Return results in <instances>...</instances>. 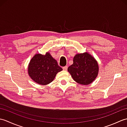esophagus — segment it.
Listing matches in <instances>:
<instances>
[{
  "mask_svg": "<svg viewBox=\"0 0 127 127\" xmlns=\"http://www.w3.org/2000/svg\"><path fill=\"white\" fill-rule=\"evenodd\" d=\"M67 69H68V66H65L63 67V69L64 70H65V71L67 70Z\"/></svg>",
  "mask_w": 127,
  "mask_h": 127,
  "instance_id": "1",
  "label": "esophagus"
}]
</instances>
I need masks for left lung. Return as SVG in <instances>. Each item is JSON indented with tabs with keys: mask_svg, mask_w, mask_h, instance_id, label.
I'll return each instance as SVG.
<instances>
[{
	"mask_svg": "<svg viewBox=\"0 0 127 127\" xmlns=\"http://www.w3.org/2000/svg\"><path fill=\"white\" fill-rule=\"evenodd\" d=\"M68 71L75 82L83 85L93 82L98 75L99 65L96 59L88 52L77 53L73 58V64Z\"/></svg>",
	"mask_w": 127,
	"mask_h": 127,
	"instance_id": "1",
	"label": "left lung"
}]
</instances>
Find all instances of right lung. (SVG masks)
Masks as SVG:
<instances>
[{"instance_id": "right-lung-1", "label": "right lung", "mask_w": 127, "mask_h": 127, "mask_svg": "<svg viewBox=\"0 0 127 127\" xmlns=\"http://www.w3.org/2000/svg\"><path fill=\"white\" fill-rule=\"evenodd\" d=\"M62 70L48 52L45 55L39 53L35 55L28 67L29 76L35 82L41 85H46L52 82L57 74Z\"/></svg>"}]
</instances>
